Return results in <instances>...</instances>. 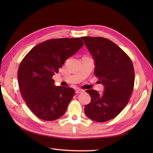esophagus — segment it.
Segmentation results:
<instances>
[{
  "label": "esophagus",
  "mask_w": 153,
  "mask_h": 153,
  "mask_svg": "<svg viewBox=\"0 0 153 153\" xmlns=\"http://www.w3.org/2000/svg\"><path fill=\"white\" fill-rule=\"evenodd\" d=\"M83 92H84V90H83V89H77L76 90V94L82 93H83Z\"/></svg>",
  "instance_id": "34e87169"
}]
</instances>
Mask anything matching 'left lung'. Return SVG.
<instances>
[{"mask_svg": "<svg viewBox=\"0 0 153 153\" xmlns=\"http://www.w3.org/2000/svg\"><path fill=\"white\" fill-rule=\"evenodd\" d=\"M95 61V75L105 89L102 94L87 90L91 100L85 106L87 116L94 121H108L122 112L134 89L135 73L130 58L108 39L82 37Z\"/></svg>", "mask_w": 153, "mask_h": 153, "instance_id": "8db88e82", "label": "left lung"}]
</instances>
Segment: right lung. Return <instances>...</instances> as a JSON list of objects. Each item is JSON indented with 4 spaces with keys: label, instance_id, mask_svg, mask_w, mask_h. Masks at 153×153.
<instances>
[{
    "label": "right lung",
    "instance_id": "right-lung-1",
    "mask_svg": "<svg viewBox=\"0 0 153 153\" xmlns=\"http://www.w3.org/2000/svg\"><path fill=\"white\" fill-rule=\"evenodd\" d=\"M83 45L80 38L47 40L34 47L21 62L18 71L19 89L27 105L38 118L53 121L66 112L75 91L55 86L52 77Z\"/></svg>",
    "mask_w": 153,
    "mask_h": 153
}]
</instances>
